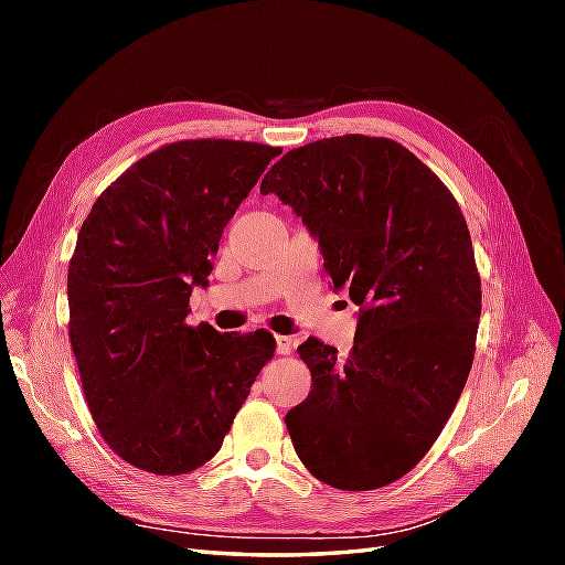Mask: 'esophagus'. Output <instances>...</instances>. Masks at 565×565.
I'll list each match as a JSON object with an SVG mask.
<instances>
[{"instance_id": "34e87169", "label": "esophagus", "mask_w": 565, "mask_h": 565, "mask_svg": "<svg viewBox=\"0 0 565 565\" xmlns=\"http://www.w3.org/2000/svg\"><path fill=\"white\" fill-rule=\"evenodd\" d=\"M296 347L294 338H286V334H276V352L279 354H291Z\"/></svg>"}]
</instances>
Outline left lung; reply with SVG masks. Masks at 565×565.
<instances>
[{
	"label": "left lung",
	"instance_id": "1",
	"mask_svg": "<svg viewBox=\"0 0 565 565\" xmlns=\"http://www.w3.org/2000/svg\"><path fill=\"white\" fill-rule=\"evenodd\" d=\"M262 194L316 235L334 291L359 306L350 356L308 338L313 391L286 415L318 481H398L447 425L473 364L481 276L459 203L401 142L338 136L286 152Z\"/></svg>",
	"mask_w": 565,
	"mask_h": 565
}]
</instances>
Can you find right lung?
Returning a JSON list of instances; mask_svg holds the SVG:
<instances>
[{"label": "right lung", "instance_id": "add662e5", "mask_svg": "<svg viewBox=\"0 0 565 565\" xmlns=\"http://www.w3.org/2000/svg\"><path fill=\"white\" fill-rule=\"evenodd\" d=\"M279 148L201 138L162 146L104 189L67 269L70 344L104 441L142 471L211 461L276 350L271 332L186 326L223 227Z\"/></svg>", "mask_w": 565, "mask_h": 565}]
</instances>
